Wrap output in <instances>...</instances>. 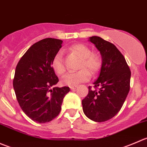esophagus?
Here are the masks:
<instances>
[{"mask_svg": "<svg viewBox=\"0 0 147 147\" xmlns=\"http://www.w3.org/2000/svg\"><path fill=\"white\" fill-rule=\"evenodd\" d=\"M77 88V86H71L70 87V90H74L75 89Z\"/></svg>", "mask_w": 147, "mask_h": 147, "instance_id": "esophagus-1", "label": "esophagus"}]
</instances>
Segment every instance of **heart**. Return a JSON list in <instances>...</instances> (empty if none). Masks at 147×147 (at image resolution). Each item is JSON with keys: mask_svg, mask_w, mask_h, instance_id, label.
Wrapping results in <instances>:
<instances>
[{"mask_svg": "<svg viewBox=\"0 0 147 147\" xmlns=\"http://www.w3.org/2000/svg\"><path fill=\"white\" fill-rule=\"evenodd\" d=\"M69 50L81 59L79 68L82 69L77 72H72L66 75L63 78V82L67 86H75L80 83L88 81L91 77L89 72L92 74H95L100 69L101 62L98 56L92 54L90 47L83 44L72 45L69 47ZM52 67L57 75H64L66 69L60 52L57 53L53 57Z\"/></svg>", "mask_w": 147, "mask_h": 147, "instance_id": "heart-1", "label": "heart"}]
</instances>
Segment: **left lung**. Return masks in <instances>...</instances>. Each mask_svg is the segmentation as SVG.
I'll return each mask as SVG.
<instances>
[{"label": "left lung", "mask_w": 147, "mask_h": 147, "mask_svg": "<svg viewBox=\"0 0 147 147\" xmlns=\"http://www.w3.org/2000/svg\"><path fill=\"white\" fill-rule=\"evenodd\" d=\"M102 56V66L94 87H89L82 101L84 115L91 120L102 122L112 119L121 109L129 92L131 71L125 58L116 47L98 36L89 38Z\"/></svg>", "instance_id": "8db88e82"}]
</instances>
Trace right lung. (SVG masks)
Returning a JSON list of instances; mask_svg holds the SVG:
<instances>
[{
	"label": "right lung",
	"instance_id": "add662e5",
	"mask_svg": "<svg viewBox=\"0 0 147 147\" xmlns=\"http://www.w3.org/2000/svg\"><path fill=\"white\" fill-rule=\"evenodd\" d=\"M62 43L55 38L41 40L28 49L16 66L13 80L16 98L23 112L35 122L54 119L69 92V87L51 89L59 81L52 62Z\"/></svg>",
	"mask_w": 147,
	"mask_h": 147
}]
</instances>
